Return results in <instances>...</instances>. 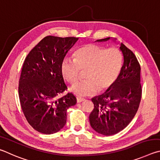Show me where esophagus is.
Listing matches in <instances>:
<instances>
[{"mask_svg":"<svg viewBox=\"0 0 160 160\" xmlns=\"http://www.w3.org/2000/svg\"><path fill=\"white\" fill-rule=\"evenodd\" d=\"M85 99L83 98H80V97H77V102H82V101H83V100H84Z\"/></svg>","mask_w":160,"mask_h":160,"instance_id":"1","label":"esophagus"}]
</instances>
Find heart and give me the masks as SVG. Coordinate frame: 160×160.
<instances>
[{
  "label": "heart",
  "mask_w": 160,
  "mask_h": 160,
  "mask_svg": "<svg viewBox=\"0 0 160 160\" xmlns=\"http://www.w3.org/2000/svg\"><path fill=\"white\" fill-rule=\"evenodd\" d=\"M123 66V55L117 48H107L96 44H88L76 50L74 59H62L60 71L69 83L75 82L81 70H86L84 81L75 83L71 91L82 97L95 94L98 89L110 88L118 78Z\"/></svg>",
  "instance_id": "obj_1"
}]
</instances>
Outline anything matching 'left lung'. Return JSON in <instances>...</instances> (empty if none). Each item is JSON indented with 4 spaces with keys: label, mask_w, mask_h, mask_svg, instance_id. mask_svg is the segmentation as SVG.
Listing matches in <instances>:
<instances>
[{
    "label": "left lung",
    "mask_w": 160,
    "mask_h": 160,
    "mask_svg": "<svg viewBox=\"0 0 160 160\" xmlns=\"http://www.w3.org/2000/svg\"><path fill=\"white\" fill-rule=\"evenodd\" d=\"M120 50L124 55V64L118 78L104 94L92 98L94 108L89 116L91 126L105 136L119 133L129 124L138 110L142 96L138 61L125 45L122 43Z\"/></svg>",
    "instance_id": "obj_1"
}]
</instances>
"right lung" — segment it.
Wrapping results in <instances>:
<instances>
[{"label": "right lung", "mask_w": 160, "mask_h": 160, "mask_svg": "<svg viewBox=\"0 0 160 160\" xmlns=\"http://www.w3.org/2000/svg\"><path fill=\"white\" fill-rule=\"evenodd\" d=\"M78 40L76 37L48 36L25 58L19 79V98L29 124L38 132L52 134L64 127L68 108L77 98L67 93L60 71L67 52Z\"/></svg>", "instance_id": "obj_1"}]
</instances>
